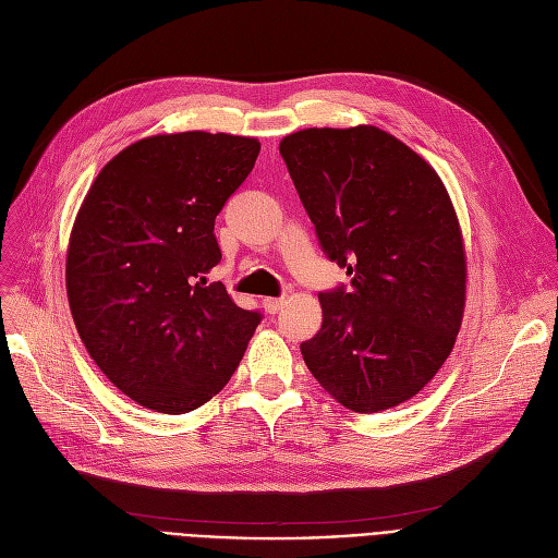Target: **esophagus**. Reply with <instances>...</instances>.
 Returning <instances> with one entry per match:
<instances>
[{
    "mask_svg": "<svg viewBox=\"0 0 558 558\" xmlns=\"http://www.w3.org/2000/svg\"><path fill=\"white\" fill-rule=\"evenodd\" d=\"M262 307L267 310L269 314H278L284 307V299H264Z\"/></svg>",
    "mask_w": 558,
    "mask_h": 558,
    "instance_id": "obj_1",
    "label": "esophagus"
}]
</instances>
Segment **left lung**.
<instances>
[{"label":"left lung","mask_w":558,"mask_h":558,"mask_svg":"<svg viewBox=\"0 0 558 558\" xmlns=\"http://www.w3.org/2000/svg\"><path fill=\"white\" fill-rule=\"evenodd\" d=\"M280 156L348 287L320 291L324 326L301 353L360 414L416 396L444 366L465 305V251L436 171L375 126L305 129Z\"/></svg>","instance_id":"left-lung-1"}]
</instances>
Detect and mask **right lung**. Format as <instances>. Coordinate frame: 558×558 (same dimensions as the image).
I'll return each instance as SVG.
<instances>
[{
  "mask_svg": "<svg viewBox=\"0 0 558 558\" xmlns=\"http://www.w3.org/2000/svg\"><path fill=\"white\" fill-rule=\"evenodd\" d=\"M255 137L187 131L117 154L76 215L65 282L87 353L137 404L187 414L240 366L259 312L205 282L215 219L251 173Z\"/></svg>",
  "mask_w": 558,
  "mask_h": 558,
  "instance_id": "obj_1",
  "label": "right lung"
}]
</instances>
